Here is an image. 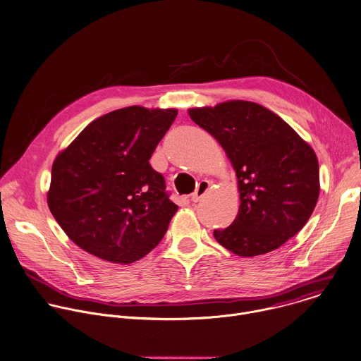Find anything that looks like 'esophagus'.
<instances>
[{
    "mask_svg": "<svg viewBox=\"0 0 361 361\" xmlns=\"http://www.w3.org/2000/svg\"><path fill=\"white\" fill-rule=\"evenodd\" d=\"M209 187H211V183H209V181H207V180L200 181L197 190H195V191L192 192V195L190 197L191 202H198V201L202 198V195L209 190Z\"/></svg>",
    "mask_w": 361,
    "mask_h": 361,
    "instance_id": "esophagus-1",
    "label": "esophagus"
}]
</instances>
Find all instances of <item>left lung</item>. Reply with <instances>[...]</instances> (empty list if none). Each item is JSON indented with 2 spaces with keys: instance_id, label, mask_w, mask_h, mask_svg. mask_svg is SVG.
<instances>
[{
  "instance_id": "obj_1",
  "label": "left lung",
  "mask_w": 361,
  "mask_h": 361,
  "mask_svg": "<svg viewBox=\"0 0 361 361\" xmlns=\"http://www.w3.org/2000/svg\"><path fill=\"white\" fill-rule=\"evenodd\" d=\"M191 119L225 149L238 177L235 221L215 229L218 243L242 257L273 252L295 236L319 197L312 147L279 115L249 101L190 109Z\"/></svg>"
}]
</instances>
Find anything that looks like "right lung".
<instances>
[{
	"instance_id": "add662e5",
	"label": "right lung",
	"mask_w": 361,
	"mask_h": 361,
	"mask_svg": "<svg viewBox=\"0 0 361 361\" xmlns=\"http://www.w3.org/2000/svg\"><path fill=\"white\" fill-rule=\"evenodd\" d=\"M176 116L177 109L112 111L56 157L47 204L78 247L129 264L160 243L178 207L149 159Z\"/></svg>"
}]
</instances>
